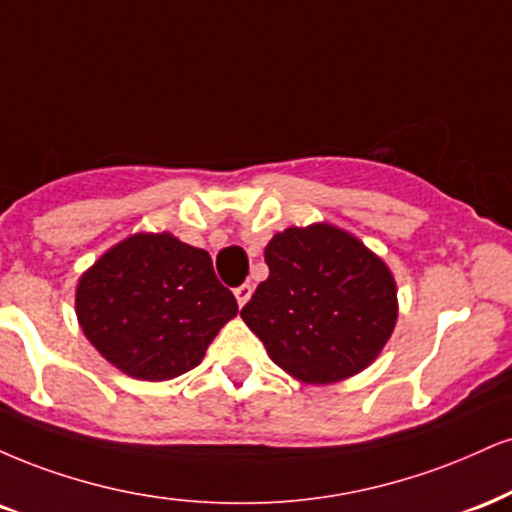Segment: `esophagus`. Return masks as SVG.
<instances>
[{"mask_svg": "<svg viewBox=\"0 0 512 512\" xmlns=\"http://www.w3.org/2000/svg\"><path fill=\"white\" fill-rule=\"evenodd\" d=\"M250 295H252V286H250V283H243V286H238V288H236V300H238V307H243L245 303H248Z\"/></svg>", "mask_w": 512, "mask_h": 512, "instance_id": "1", "label": "esophagus"}]
</instances>
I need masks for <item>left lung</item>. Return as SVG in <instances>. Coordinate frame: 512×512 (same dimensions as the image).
I'll use <instances>...</instances> for the list:
<instances>
[{"label":"left lung","mask_w":512,"mask_h":512,"mask_svg":"<svg viewBox=\"0 0 512 512\" xmlns=\"http://www.w3.org/2000/svg\"><path fill=\"white\" fill-rule=\"evenodd\" d=\"M269 279L240 310L274 365L303 384H336L377 360L396 329L389 264L346 229L317 221L274 233Z\"/></svg>","instance_id":"8db88e82"}]
</instances>
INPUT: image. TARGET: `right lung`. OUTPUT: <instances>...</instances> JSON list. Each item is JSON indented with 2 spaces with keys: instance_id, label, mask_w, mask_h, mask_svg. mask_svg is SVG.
<instances>
[{
  "instance_id": "add662e5",
  "label": "right lung",
  "mask_w": 512,
  "mask_h": 512,
  "mask_svg": "<svg viewBox=\"0 0 512 512\" xmlns=\"http://www.w3.org/2000/svg\"><path fill=\"white\" fill-rule=\"evenodd\" d=\"M238 315L207 250L174 233H133L80 274L76 317L109 365L140 381H169L197 367Z\"/></svg>"
}]
</instances>
